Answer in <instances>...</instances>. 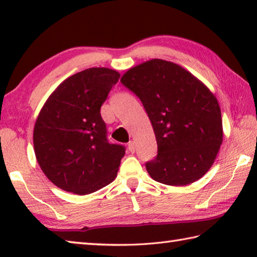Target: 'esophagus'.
<instances>
[{
  "mask_svg": "<svg viewBox=\"0 0 257 257\" xmlns=\"http://www.w3.org/2000/svg\"><path fill=\"white\" fill-rule=\"evenodd\" d=\"M128 150H129V152H132V153H134V152H135V143L134 142H129L128 143Z\"/></svg>",
  "mask_w": 257,
  "mask_h": 257,
  "instance_id": "1",
  "label": "esophagus"
}]
</instances>
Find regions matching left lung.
<instances>
[{
  "mask_svg": "<svg viewBox=\"0 0 257 257\" xmlns=\"http://www.w3.org/2000/svg\"><path fill=\"white\" fill-rule=\"evenodd\" d=\"M121 82L141 99L153 125L158 155L145 163L150 176L170 186L201 179L222 144L214 95L184 68L160 59L132 68Z\"/></svg>",
  "mask_w": 257,
  "mask_h": 257,
  "instance_id": "left-lung-1",
  "label": "left lung"
}]
</instances>
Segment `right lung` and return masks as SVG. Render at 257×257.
<instances>
[{"label": "right lung", "instance_id": "1", "mask_svg": "<svg viewBox=\"0 0 257 257\" xmlns=\"http://www.w3.org/2000/svg\"><path fill=\"white\" fill-rule=\"evenodd\" d=\"M119 78L107 68L86 69L60 84L41 110L35 154L59 188L86 195L115 179L125 147L108 142L101 106Z\"/></svg>", "mask_w": 257, "mask_h": 257}]
</instances>
